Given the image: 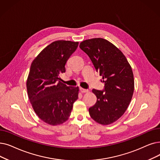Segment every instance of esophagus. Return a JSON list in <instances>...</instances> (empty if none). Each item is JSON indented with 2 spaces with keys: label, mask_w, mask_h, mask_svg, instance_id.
<instances>
[{
  "label": "esophagus",
  "mask_w": 160,
  "mask_h": 160,
  "mask_svg": "<svg viewBox=\"0 0 160 160\" xmlns=\"http://www.w3.org/2000/svg\"><path fill=\"white\" fill-rule=\"evenodd\" d=\"M80 90L81 93H87V92H88V89H86L82 88H80Z\"/></svg>",
  "instance_id": "34e87169"
}]
</instances>
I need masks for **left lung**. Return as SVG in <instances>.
I'll use <instances>...</instances> for the list:
<instances>
[{
    "mask_svg": "<svg viewBox=\"0 0 160 160\" xmlns=\"http://www.w3.org/2000/svg\"><path fill=\"white\" fill-rule=\"evenodd\" d=\"M99 72L105 83L102 90L93 89L97 102L89 108L95 122L110 124L124 114L132 99L134 78L131 67L122 52L114 44L101 38L86 40L80 44Z\"/></svg>",
    "mask_w": 160,
    "mask_h": 160,
    "instance_id": "1",
    "label": "left lung"
}]
</instances>
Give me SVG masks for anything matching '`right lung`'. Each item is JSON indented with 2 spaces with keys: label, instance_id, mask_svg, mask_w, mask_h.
<instances>
[{
  "label": "right lung",
  "instance_id": "add662e5",
  "mask_svg": "<svg viewBox=\"0 0 160 160\" xmlns=\"http://www.w3.org/2000/svg\"><path fill=\"white\" fill-rule=\"evenodd\" d=\"M78 42L55 41L46 47L31 65L27 81L29 99L37 115L43 122L57 126L70 116L78 98V87L67 86L59 80L65 64Z\"/></svg>",
  "mask_w": 160,
  "mask_h": 160
}]
</instances>
